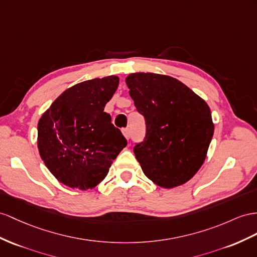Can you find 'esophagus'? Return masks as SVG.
Returning a JSON list of instances; mask_svg holds the SVG:
<instances>
[{"label": "esophagus", "instance_id": "esophagus-1", "mask_svg": "<svg viewBox=\"0 0 257 257\" xmlns=\"http://www.w3.org/2000/svg\"><path fill=\"white\" fill-rule=\"evenodd\" d=\"M122 134H123L124 137H126V139H129V138H130V129L129 128L122 129Z\"/></svg>", "mask_w": 257, "mask_h": 257}]
</instances>
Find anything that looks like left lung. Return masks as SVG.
I'll return each mask as SVG.
<instances>
[{"mask_svg": "<svg viewBox=\"0 0 257 257\" xmlns=\"http://www.w3.org/2000/svg\"><path fill=\"white\" fill-rule=\"evenodd\" d=\"M146 137L134 153L150 180L163 188L189 181L205 161L214 135L206 102L177 79L152 72L126 78Z\"/></svg>", "mask_w": 257, "mask_h": 257, "instance_id": "left-lung-1", "label": "left lung"}]
</instances>
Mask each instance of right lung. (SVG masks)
<instances>
[{"label":"right lung","mask_w":257,"mask_h":257,"mask_svg":"<svg viewBox=\"0 0 257 257\" xmlns=\"http://www.w3.org/2000/svg\"><path fill=\"white\" fill-rule=\"evenodd\" d=\"M119 78L108 76L78 83L52 103L38 123V149L55 178L70 188L92 189L127 146L104 107Z\"/></svg>","instance_id":"obj_1"}]
</instances>
